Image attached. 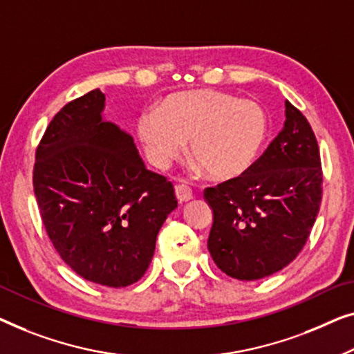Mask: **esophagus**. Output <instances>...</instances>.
Wrapping results in <instances>:
<instances>
[{"mask_svg":"<svg viewBox=\"0 0 354 354\" xmlns=\"http://www.w3.org/2000/svg\"><path fill=\"white\" fill-rule=\"evenodd\" d=\"M175 192H176V198L181 203L183 202H189L194 197L192 196V189L189 187V186H186V184H176Z\"/></svg>","mask_w":354,"mask_h":354,"instance_id":"1","label":"esophagus"}]
</instances>
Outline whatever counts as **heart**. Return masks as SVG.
Returning <instances> with one entry per match:
<instances>
[{
    "label": "heart",
    "instance_id": "1",
    "mask_svg": "<svg viewBox=\"0 0 354 354\" xmlns=\"http://www.w3.org/2000/svg\"><path fill=\"white\" fill-rule=\"evenodd\" d=\"M138 136L152 165L165 170L189 157L213 179H232L257 160L268 136V117L253 101H239L215 89H194L168 96L156 111L138 118Z\"/></svg>",
    "mask_w": 354,
    "mask_h": 354
}]
</instances>
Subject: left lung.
<instances>
[{
  "mask_svg": "<svg viewBox=\"0 0 354 354\" xmlns=\"http://www.w3.org/2000/svg\"><path fill=\"white\" fill-rule=\"evenodd\" d=\"M208 252L239 281L274 274L310 237L322 198L319 146L305 115L286 101L282 131L243 175L207 187Z\"/></svg>",
  "mask_w": 354,
  "mask_h": 354,
  "instance_id": "obj_1",
  "label": "left lung"
}]
</instances>
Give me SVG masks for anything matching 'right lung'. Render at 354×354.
Instances as JSON below:
<instances>
[{
    "label": "right lung",
    "mask_w": 354,
    "mask_h": 354,
    "mask_svg": "<svg viewBox=\"0 0 354 354\" xmlns=\"http://www.w3.org/2000/svg\"><path fill=\"white\" fill-rule=\"evenodd\" d=\"M104 101L93 89L54 115L35 152L33 191L62 260L86 281L127 287L147 271L178 201L133 138L102 120Z\"/></svg>",
    "instance_id": "add662e5"
}]
</instances>
